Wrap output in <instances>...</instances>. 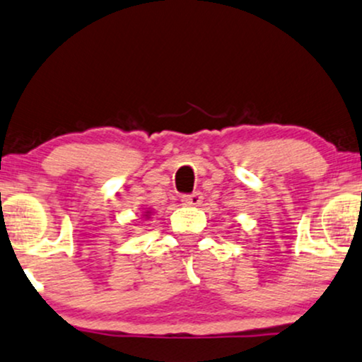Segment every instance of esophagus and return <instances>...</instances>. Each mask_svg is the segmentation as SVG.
<instances>
[{"instance_id":"34e87169","label":"esophagus","mask_w":362,"mask_h":362,"mask_svg":"<svg viewBox=\"0 0 362 362\" xmlns=\"http://www.w3.org/2000/svg\"><path fill=\"white\" fill-rule=\"evenodd\" d=\"M202 202H203V196L202 193H198V191L191 194H185L181 198V203L185 204V206H198V204H202Z\"/></svg>"}]
</instances>
